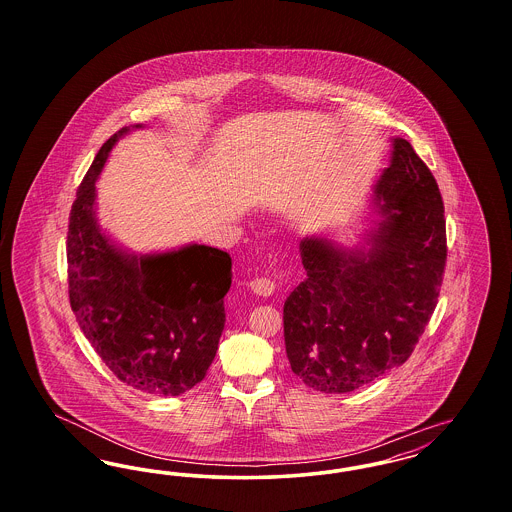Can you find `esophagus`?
Masks as SVG:
<instances>
[{"label":"esophagus","mask_w":512,"mask_h":512,"mask_svg":"<svg viewBox=\"0 0 512 512\" xmlns=\"http://www.w3.org/2000/svg\"><path fill=\"white\" fill-rule=\"evenodd\" d=\"M249 290L253 293H257V295H263V297H268V295H272L274 293V288H276V284H274V280H270L267 276H261V278H253L249 284Z\"/></svg>","instance_id":"obj_1"}]
</instances>
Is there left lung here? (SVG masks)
<instances>
[{
  "mask_svg": "<svg viewBox=\"0 0 512 512\" xmlns=\"http://www.w3.org/2000/svg\"><path fill=\"white\" fill-rule=\"evenodd\" d=\"M382 220L366 247L305 238L307 278L284 303L293 374L309 388L347 393L403 365L438 305L447 236L438 182L413 146L393 140L376 188Z\"/></svg>",
  "mask_w": 512,
  "mask_h": 512,
  "instance_id": "1",
  "label": "left lung"
}]
</instances>
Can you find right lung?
Instances as JSON below:
<instances>
[{"mask_svg":"<svg viewBox=\"0 0 512 512\" xmlns=\"http://www.w3.org/2000/svg\"><path fill=\"white\" fill-rule=\"evenodd\" d=\"M121 128L98 151L78 186L67 232L69 299L86 340L134 390L180 395L199 384L224 330L232 259L209 245L128 255L96 220V180Z\"/></svg>","mask_w":512,"mask_h":512,"instance_id":"right-lung-1","label":"right lung"}]
</instances>
